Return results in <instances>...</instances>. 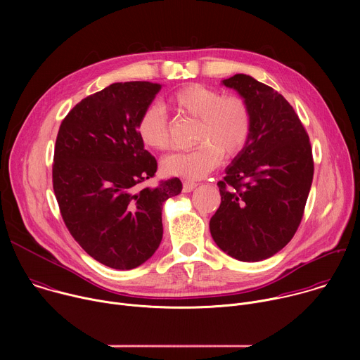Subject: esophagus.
I'll use <instances>...</instances> for the list:
<instances>
[{
  "instance_id": "obj_1",
  "label": "esophagus",
  "mask_w": 360,
  "mask_h": 360,
  "mask_svg": "<svg viewBox=\"0 0 360 360\" xmlns=\"http://www.w3.org/2000/svg\"><path fill=\"white\" fill-rule=\"evenodd\" d=\"M196 186H198V184L193 182V181H184V192H191Z\"/></svg>"
}]
</instances>
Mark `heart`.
Wrapping results in <instances>:
<instances>
[{
    "label": "heart",
    "instance_id": "1",
    "mask_svg": "<svg viewBox=\"0 0 360 360\" xmlns=\"http://www.w3.org/2000/svg\"><path fill=\"white\" fill-rule=\"evenodd\" d=\"M169 105L182 117L196 120L193 141L198 143L186 152H175L161 162L164 174L185 179H200L215 169L222 153L233 158L250 139L253 115L248 101L238 95L200 84L179 88L168 98ZM136 135L142 145L153 150L169 148V122L157 105L142 110L136 121Z\"/></svg>",
    "mask_w": 360,
    "mask_h": 360
}]
</instances>
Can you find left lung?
I'll list each match as a JSON object with an SVG mask.
<instances>
[{"instance_id":"1","label":"left lung","mask_w":360,"mask_h":360,"mask_svg":"<svg viewBox=\"0 0 360 360\" xmlns=\"http://www.w3.org/2000/svg\"><path fill=\"white\" fill-rule=\"evenodd\" d=\"M222 84L248 101L253 128L218 182L221 205L210 229L232 258L258 262L286 246L300 225L314 179L312 146L297 114L278 91L245 74Z\"/></svg>"}]
</instances>
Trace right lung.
<instances>
[{
    "label": "right lung",
    "mask_w": 360,
    "mask_h": 360,
    "mask_svg": "<svg viewBox=\"0 0 360 360\" xmlns=\"http://www.w3.org/2000/svg\"><path fill=\"white\" fill-rule=\"evenodd\" d=\"M160 89L148 81L111 84L78 102L56 141L53 186L64 224L95 261L120 271L155 253L162 203L182 191L178 178L142 186L158 165L135 127Z\"/></svg>",
    "instance_id": "right-lung-1"
}]
</instances>
